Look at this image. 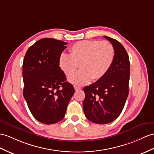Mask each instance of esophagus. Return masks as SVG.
I'll return each mask as SVG.
<instances>
[{"label":"esophagus","instance_id":"obj_1","mask_svg":"<svg viewBox=\"0 0 154 154\" xmlns=\"http://www.w3.org/2000/svg\"><path fill=\"white\" fill-rule=\"evenodd\" d=\"M74 89H75V90H76V91H78V90H79V89H81L80 87H79V86H77V85H74Z\"/></svg>","mask_w":154,"mask_h":154}]
</instances>
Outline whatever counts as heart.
Listing matches in <instances>:
<instances>
[{
  "label": "heart",
  "mask_w": 154,
  "mask_h": 154,
  "mask_svg": "<svg viewBox=\"0 0 154 154\" xmlns=\"http://www.w3.org/2000/svg\"><path fill=\"white\" fill-rule=\"evenodd\" d=\"M69 51L70 55H60L59 66L66 76H70L79 65L80 70L69 78L70 83L77 85L103 78L113 64L115 57L113 46L105 40L79 41L70 47Z\"/></svg>",
  "instance_id": "1"
}]
</instances>
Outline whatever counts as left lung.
Masks as SVG:
<instances>
[{
  "label": "left lung",
  "instance_id": "1",
  "mask_svg": "<svg viewBox=\"0 0 154 154\" xmlns=\"http://www.w3.org/2000/svg\"><path fill=\"white\" fill-rule=\"evenodd\" d=\"M104 37L114 48L113 64L103 78L84 88L85 116L89 121L97 124H106L117 119L129 95V55L118 40Z\"/></svg>",
  "mask_w": 154,
  "mask_h": 154
}]
</instances>
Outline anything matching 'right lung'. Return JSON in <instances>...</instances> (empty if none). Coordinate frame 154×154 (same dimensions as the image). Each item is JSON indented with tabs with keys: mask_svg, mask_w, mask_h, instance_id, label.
<instances>
[{
	"mask_svg": "<svg viewBox=\"0 0 154 154\" xmlns=\"http://www.w3.org/2000/svg\"><path fill=\"white\" fill-rule=\"evenodd\" d=\"M66 44L54 38L41 39L28 49L24 57L23 97L34 118L45 124L64 118L75 92L59 66Z\"/></svg>",
	"mask_w": 154,
	"mask_h": 154,
	"instance_id": "obj_1",
	"label": "right lung"
}]
</instances>
